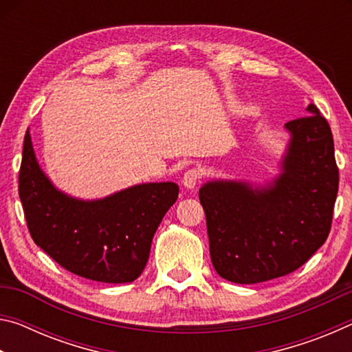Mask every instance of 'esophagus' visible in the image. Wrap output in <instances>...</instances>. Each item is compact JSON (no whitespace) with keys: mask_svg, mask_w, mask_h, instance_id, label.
<instances>
[{"mask_svg":"<svg viewBox=\"0 0 352 352\" xmlns=\"http://www.w3.org/2000/svg\"><path fill=\"white\" fill-rule=\"evenodd\" d=\"M200 178H201V170L197 169V168H192V169L184 172L182 183H183L184 188L194 189L195 186H197V183L200 182Z\"/></svg>","mask_w":352,"mask_h":352,"instance_id":"esophagus-1","label":"esophagus"}]
</instances>
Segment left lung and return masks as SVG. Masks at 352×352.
I'll return each mask as SVG.
<instances>
[{"mask_svg":"<svg viewBox=\"0 0 352 352\" xmlns=\"http://www.w3.org/2000/svg\"><path fill=\"white\" fill-rule=\"evenodd\" d=\"M285 124L290 133L281 174L264 188L208 182L199 199L210 254L220 276L256 284L289 275L326 242L338 192L333 138L314 104Z\"/></svg>","mask_w":352,"mask_h":352,"instance_id":"8db88e82","label":"left lung"}]
</instances>
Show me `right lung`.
<instances>
[{
    "mask_svg": "<svg viewBox=\"0 0 352 352\" xmlns=\"http://www.w3.org/2000/svg\"><path fill=\"white\" fill-rule=\"evenodd\" d=\"M19 194L34 242L65 270L122 284L147 264L155 231L175 204V183H144L100 200H77L52 186L25 135Z\"/></svg>",
    "mask_w": 352,
    "mask_h": 352,
    "instance_id": "right-lung-1",
    "label": "right lung"
}]
</instances>
